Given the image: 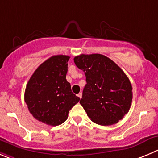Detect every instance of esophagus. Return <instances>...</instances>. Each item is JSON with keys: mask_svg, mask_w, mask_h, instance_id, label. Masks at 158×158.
Instances as JSON below:
<instances>
[{"mask_svg": "<svg viewBox=\"0 0 158 158\" xmlns=\"http://www.w3.org/2000/svg\"><path fill=\"white\" fill-rule=\"evenodd\" d=\"M77 96H78V97H79V98H81V97H82V94H81V93H79V94H77Z\"/></svg>", "mask_w": 158, "mask_h": 158, "instance_id": "34e87169", "label": "esophagus"}]
</instances>
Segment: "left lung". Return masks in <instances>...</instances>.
I'll return each mask as SVG.
<instances>
[{
    "label": "left lung",
    "mask_w": 158,
    "mask_h": 158,
    "mask_svg": "<svg viewBox=\"0 0 158 158\" xmlns=\"http://www.w3.org/2000/svg\"><path fill=\"white\" fill-rule=\"evenodd\" d=\"M73 61L86 77L80 103L88 116L101 126L118 123L129 112L133 99L128 77L114 61L102 54H81Z\"/></svg>",
    "instance_id": "left-lung-1"
}]
</instances>
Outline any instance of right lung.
Listing matches in <instances>:
<instances>
[{
  "mask_svg": "<svg viewBox=\"0 0 158 158\" xmlns=\"http://www.w3.org/2000/svg\"><path fill=\"white\" fill-rule=\"evenodd\" d=\"M70 56H52L43 62L30 77L25 102L35 119L47 125H60L69 111L80 101L66 79Z\"/></svg>",
  "mask_w": 158,
  "mask_h": 158,
  "instance_id": "obj_1",
  "label": "right lung"
}]
</instances>
